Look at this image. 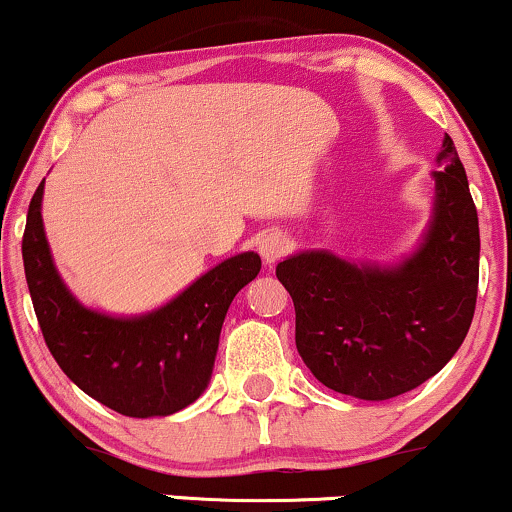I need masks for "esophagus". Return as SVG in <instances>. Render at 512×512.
Masks as SVG:
<instances>
[{"label": "esophagus", "instance_id": "1", "mask_svg": "<svg viewBox=\"0 0 512 512\" xmlns=\"http://www.w3.org/2000/svg\"><path fill=\"white\" fill-rule=\"evenodd\" d=\"M288 250H291V238L281 231L267 233V236H262V240H260V255H262V260L269 264L279 262Z\"/></svg>", "mask_w": 512, "mask_h": 512}]
</instances>
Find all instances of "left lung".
I'll return each mask as SVG.
<instances>
[{"mask_svg":"<svg viewBox=\"0 0 512 512\" xmlns=\"http://www.w3.org/2000/svg\"><path fill=\"white\" fill-rule=\"evenodd\" d=\"M434 171V214L422 245L396 267L326 250L279 262L295 305V346L331 391L389 400L424 384L463 346L479 283V221L451 135Z\"/></svg>","mask_w":512,"mask_h":512,"instance_id":"1","label":"left lung"}]
</instances>
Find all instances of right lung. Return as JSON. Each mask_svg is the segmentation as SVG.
Masks as SVG:
<instances>
[{"instance_id":"add662e5","label":"right lung","mask_w":512,"mask_h":512,"mask_svg":"<svg viewBox=\"0 0 512 512\" xmlns=\"http://www.w3.org/2000/svg\"><path fill=\"white\" fill-rule=\"evenodd\" d=\"M35 190L23 233V267L42 336L80 391L126 417H164L207 389L231 300L262 269L257 252H240L202 274L171 303L143 317L88 310L64 286L42 226Z\"/></svg>"}]
</instances>
